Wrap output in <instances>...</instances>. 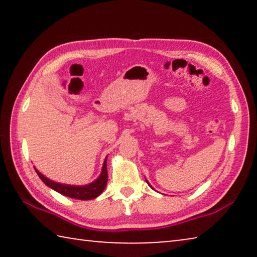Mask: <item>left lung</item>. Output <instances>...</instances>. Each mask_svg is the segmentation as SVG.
<instances>
[{
    "label": "left lung",
    "instance_id": "obj_1",
    "mask_svg": "<svg viewBox=\"0 0 257 257\" xmlns=\"http://www.w3.org/2000/svg\"><path fill=\"white\" fill-rule=\"evenodd\" d=\"M146 182H147V184H149V186H150V187H151V188H152V189H154V188H153V187H152V186H151V185H150V182H149V181H147V180H146Z\"/></svg>",
    "mask_w": 257,
    "mask_h": 257
}]
</instances>
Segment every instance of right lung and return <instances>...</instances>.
Instances as JSON below:
<instances>
[{"mask_svg":"<svg viewBox=\"0 0 257 257\" xmlns=\"http://www.w3.org/2000/svg\"><path fill=\"white\" fill-rule=\"evenodd\" d=\"M106 159L104 160L103 167L101 175L98 176L96 180L90 182L88 185L84 186H75V185H66V184H60V182H55L53 180L49 179L45 176H43L42 173L34 167L35 171L41 178V180L44 182L46 186H49L58 193L64 195L67 197H71L75 199H81V201H88V199H94L97 196H99L103 193V190L105 189L106 182H107V169H106Z\"/></svg>","mask_w":257,"mask_h":257,"instance_id":"obj_1","label":"right lung"}]
</instances>
